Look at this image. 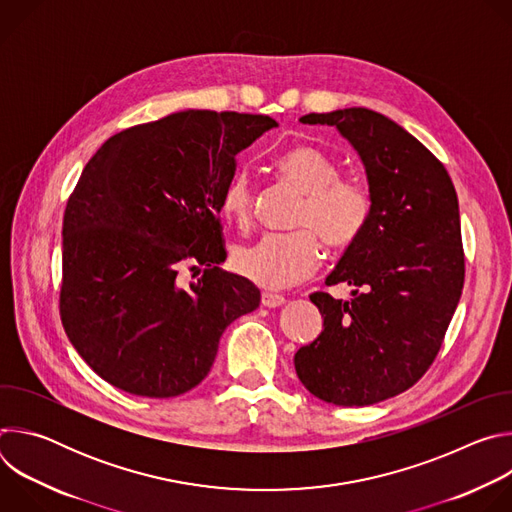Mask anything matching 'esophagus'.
I'll return each instance as SVG.
<instances>
[{"mask_svg":"<svg viewBox=\"0 0 512 512\" xmlns=\"http://www.w3.org/2000/svg\"><path fill=\"white\" fill-rule=\"evenodd\" d=\"M261 304L265 308H277V306L285 304V298L279 296V294H271V291H263V294H261Z\"/></svg>","mask_w":512,"mask_h":512,"instance_id":"obj_1","label":"esophagus"}]
</instances>
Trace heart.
Returning a JSON list of instances; mask_svg holds the SVG:
<instances>
[{"label":"heart","instance_id":"1","mask_svg":"<svg viewBox=\"0 0 512 512\" xmlns=\"http://www.w3.org/2000/svg\"><path fill=\"white\" fill-rule=\"evenodd\" d=\"M277 172L304 192L291 233H267L255 243L235 247L233 267L245 279L277 289L308 277L322 259V241L344 251L367 233L375 198L367 182L340 176V166L314 145H291L275 158ZM255 184L237 172L221 194V212L239 229L253 223Z\"/></svg>","mask_w":512,"mask_h":512}]
</instances>
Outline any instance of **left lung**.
Segmentation results:
<instances>
[{"label":"left lung","instance_id":"obj_1","mask_svg":"<svg viewBox=\"0 0 512 512\" xmlns=\"http://www.w3.org/2000/svg\"><path fill=\"white\" fill-rule=\"evenodd\" d=\"M358 152L375 210L326 283H348L352 300L316 291L320 336L302 346L296 373L318 399L362 407L413 387L442 348L464 287L458 196L444 164L389 117L350 107L310 113Z\"/></svg>","mask_w":512,"mask_h":512}]
</instances>
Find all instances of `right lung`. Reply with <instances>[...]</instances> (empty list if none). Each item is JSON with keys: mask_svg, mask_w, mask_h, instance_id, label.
<instances>
[{"mask_svg": "<svg viewBox=\"0 0 512 512\" xmlns=\"http://www.w3.org/2000/svg\"><path fill=\"white\" fill-rule=\"evenodd\" d=\"M275 125L180 111L109 137L85 166L64 210L60 320L113 387L152 399L194 389L225 328L259 306L251 281L218 267V212L235 156ZM184 264L203 271L188 286Z\"/></svg>", "mask_w": 512, "mask_h": 512, "instance_id": "obj_1", "label": "right lung"}]
</instances>
